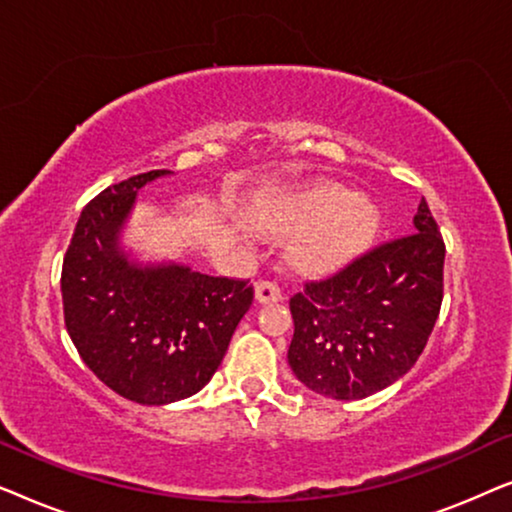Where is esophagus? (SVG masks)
<instances>
[{
	"label": "esophagus",
	"mask_w": 512,
	"mask_h": 512,
	"mask_svg": "<svg viewBox=\"0 0 512 512\" xmlns=\"http://www.w3.org/2000/svg\"><path fill=\"white\" fill-rule=\"evenodd\" d=\"M256 300H258V303H263V305L279 303V300H282V291H279V286L275 282L261 279V282L256 284Z\"/></svg>",
	"instance_id": "obj_1"
}]
</instances>
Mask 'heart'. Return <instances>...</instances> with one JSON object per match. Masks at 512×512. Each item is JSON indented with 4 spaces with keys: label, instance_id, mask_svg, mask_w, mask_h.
<instances>
[{
    "label": "heart",
    "instance_id": "heart-1",
    "mask_svg": "<svg viewBox=\"0 0 512 512\" xmlns=\"http://www.w3.org/2000/svg\"><path fill=\"white\" fill-rule=\"evenodd\" d=\"M312 225L293 247V261L305 270H328L345 261L377 226L375 207L366 200H349L335 186H321L293 198L275 219V233H300Z\"/></svg>",
    "mask_w": 512,
    "mask_h": 512
}]
</instances>
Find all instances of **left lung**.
Wrapping results in <instances>:
<instances>
[{"label":"left lung","instance_id":"1","mask_svg":"<svg viewBox=\"0 0 512 512\" xmlns=\"http://www.w3.org/2000/svg\"><path fill=\"white\" fill-rule=\"evenodd\" d=\"M445 242L422 198L415 233L382 242L289 300V366L335 401L366 398L415 366L443 303Z\"/></svg>","mask_w":512,"mask_h":512}]
</instances>
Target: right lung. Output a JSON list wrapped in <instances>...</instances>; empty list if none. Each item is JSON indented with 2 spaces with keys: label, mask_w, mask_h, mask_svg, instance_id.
I'll return each mask as SVG.
<instances>
[{
  "label": "right lung",
  "mask_w": 512,
  "mask_h": 512,
  "mask_svg": "<svg viewBox=\"0 0 512 512\" xmlns=\"http://www.w3.org/2000/svg\"><path fill=\"white\" fill-rule=\"evenodd\" d=\"M165 174H135L90 200L60 277L65 326L83 363L118 396L142 405L198 394L254 300L249 279L174 263L139 268L118 249L137 191Z\"/></svg>",
  "instance_id": "obj_1"
}]
</instances>
